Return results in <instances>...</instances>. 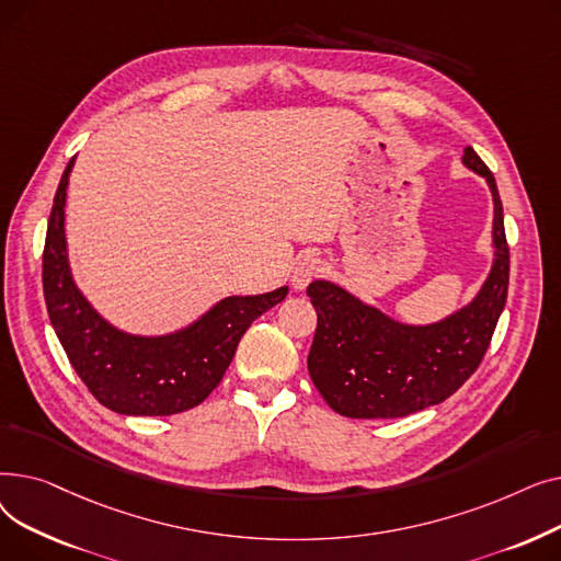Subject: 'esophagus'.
Segmentation results:
<instances>
[{
	"instance_id": "34e87169",
	"label": "esophagus",
	"mask_w": 561,
	"mask_h": 561,
	"mask_svg": "<svg viewBox=\"0 0 561 561\" xmlns=\"http://www.w3.org/2000/svg\"><path fill=\"white\" fill-rule=\"evenodd\" d=\"M322 271H325V265L318 256H305L296 263V271H293V286L296 288H305L311 279L320 277Z\"/></svg>"
}]
</instances>
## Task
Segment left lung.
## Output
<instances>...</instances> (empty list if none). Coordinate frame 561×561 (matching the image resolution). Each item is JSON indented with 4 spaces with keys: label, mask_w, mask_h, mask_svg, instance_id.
<instances>
[{
    "label": "left lung",
    "mask_w": 561,
    "mask_h": 561,
    "mask_svg": "<svg viewBox=\"0 0 561 561\" xmlns=\"http://www.w3.org/2000/svg\"><path fill=\"white\" fill-rule=\"evenodd\" d=\"M470 170L493 193L495 261L480 296L466 309L427 328L400 325L330 282H313L307 296L318 313L309 375L325 402L347 419H400L444 402L482 364L507 302L510 245L503 202L486 163L463 147Z\"/></svg>",
    "instance_id": "obj_1"
}]
</instances>
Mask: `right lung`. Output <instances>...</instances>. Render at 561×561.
I'll use <instances>...</instances> for the list:
<instances>
[{"instance_id":"obj_1","label":"right lung","mask_w":561,"mask_h":561,"mask_svg":"<svg viewBox=\"0 0 561 561\" xmlns=\"http://www.w3.org/2000/svg\"><path fill=\"white\" fill-rule=\"evenodd\" d=\"M68 163L56 188L43 250V290L51 328L66 355L106 409L125 416H172L197 407L220 385L252 322L282 302L288 288L225 298L184 332L159 339L111 328L77 290L64 231Z\"/></svg>"}]
</instances>
